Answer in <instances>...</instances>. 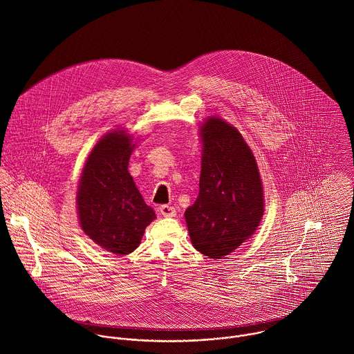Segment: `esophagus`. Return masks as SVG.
Listing matches in <instances>:
<instances>
[{
    "instance_id": "34e87169",
    "label": "esophagus",
    "mask_w": 354,
    "mask_h": 354,
    "mask_svg": "<svg viewBox=\"0 0 354 354\" xmlns=\"http://www.w3.org/2000/svg\"><path fill=\"white\" fill-rule=\"evenodd\" d=\"M158 211H160V214H161L162 216H165V218H174V216L176 215L175 207H171V205H161V207L158 208Z\"/></svg>"
}]
</instances>
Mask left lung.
I'll list each match as a JSON object with an SVG mask.
<instances>
[{
    "label": "left lung",
    "instance_id": "obj_1",
    "mask_svg": "<svg viewBox=\"0 0 354 354\" xmlns=\"http://www.w3.org/2000/svg\"><path fill=\"white\" fill-rule=\"evenodd\" d=\"M201 136L200 193L185 218L194 248L221 259L259 226L263 190L254 154L234 127L211 117Z\"/></svg>",
    "mask_w": 354,
    "mask_h": 354
}]
</instances>
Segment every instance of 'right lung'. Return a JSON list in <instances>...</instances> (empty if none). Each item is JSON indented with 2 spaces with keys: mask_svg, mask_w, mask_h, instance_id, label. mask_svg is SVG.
<instances>
[{
  "mask_svg": "<svg viewBox=\"0 0 354 354\" xmlns=\"http://www.w3.org/2000/svg\"><path fill=\"white\" fill-rule=\"evenodd\" d=\"M133 145L124 131L103 136L89 154L78 186L77 208L82 230L102 248L128 255L140 244L156 218L128 172Z\"/></svg>",
  "mask_w": 354,
  "mask_h": 354,
  "instance_id": "right-lung-1",
  "label": "right lung"
}]
</instances>
